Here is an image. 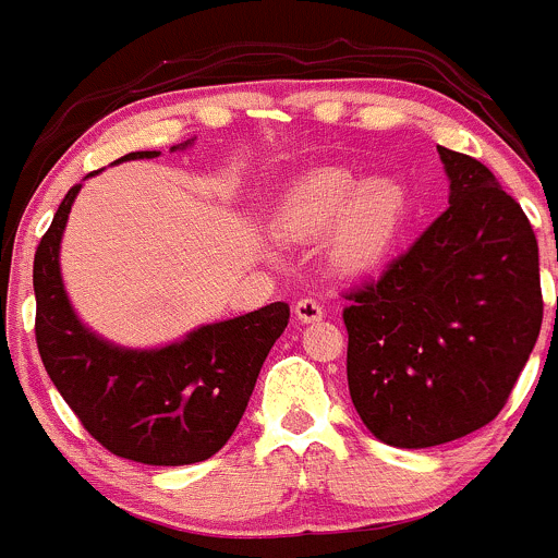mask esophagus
Masks as SVG:
<instances>
[{"label":"esophagus","instance_id":"obj_1","mask_svg":"<svg viewBox=\"0 0 558 558\" xmlns=\"http://www.w3.org/2000/svg\"><path fill=\"white\" fill-rule=\"evenodd\" d=\"M292 312H295V317L301 319V323H317V319L325 317V308L319 306V301H314V298H301Z\"/></svg>","mask_w":558,"mask_h":558}]
</instances>
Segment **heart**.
Returning <instances> with one entry per match:
<instances>
[{"instance_id": "b5f03b06", "label": "heart", "mask_w": 558, "mask_h": 558, "mask_svg": "<svg viewBox=\"0 0 558 558\" xmlns=\"http://www.w3.org/2000/svg\"><path fill=\"white\" fill-rule=\"evenodd\" d=\"M410 195L396 179L363 181L350 168H314L298 175L274 208V225L292 239L330 235V260L344 271L379 266L401 241Z\"/></svg>"}]
</instances>
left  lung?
<instances>
[{"label": "left lung", "mask_w": 558, "mask_h": 558, "mask_svg": "<svg viewBox=\"0 0 558 558\" xmlns=\"http://www.w3.org/2000/svg\"><path fill=\"white\" fill-rule=\"evenodd\" d=\"M437 148L448 211L344 295L352 404L393 448H434L494 421L543 325L526 214L483 162Z\"/></svg>", "instance_id": "left-lung-1"}]
</instances>
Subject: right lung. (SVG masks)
Wrapping results in <instances>:
<instances>
[{
    "instance_id": "add662e5",
    "label": "right lung",
    "mask_w": 558,
    "mask_h": 558,
    "mask_svg": "<svg viewBox=\"0 0 558 558\" xmlns=\"http://www.w3.org/2000/svg\"><path fill=\"white\" fill-rule=\"evenodd\" d=\"M186 146L192 141L170 151ZM151 157L159 151H132L116 162ZM78 192L75 184L64 195L35 252V336L43 366L86 432L119 459L148 466L211 459L233 437L263 361L284 333L290 306L277 301L201 325L157 350H126L99 339L75 314L59 271V246Z\"/></svg>"
}]
</instances>
